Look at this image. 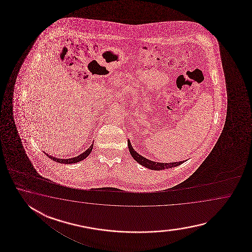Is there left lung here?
<instances>
[{"mask_svg": "<svg viewBox=\"0 0 252 252\" xmlns=\"http://www.w3.org/2000/svg\"><path fill=\"white\" fill-rule=\"evenodd\" d=\"M128 147L129 153L135 160L137 161L141 166H145L151 170H163L167 168H172L175 166H179L183 164L185 160L179 161V162H171V163H160V162H155V161L150 160L144 158L143 156L140 155L138 152H136L132 146L130 144L129 139H128Z\"/></svg>", "mask_w": 252, "mask_h": 252, "instance_id": "obj_1", "label": "left lung"}]
</instances>
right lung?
<instances>
[{"label":"right lung","mask_w":252,"mask_h":252,"mask_svg":"<svg viewBox=\"0 0 252 252\" xmlns=\"http://www.w3.org/2000/svg\"><path fill=\"white\" fill-rule=\"evenodd\" d=\"M93 146H94V142H93V144H92L86 151H84L80 155L75 157V158H66V159H64V158H55L53 156L48 155L47 153H45V154L48 156L50 159H53L54 161H56V162H58V163H61V164H75V163H77V162H79V161L84 160L86 158H87V157L89 156V154L91 153L92 150H93Z\"/></svg>","instance_id":"1"}]
</instances>
